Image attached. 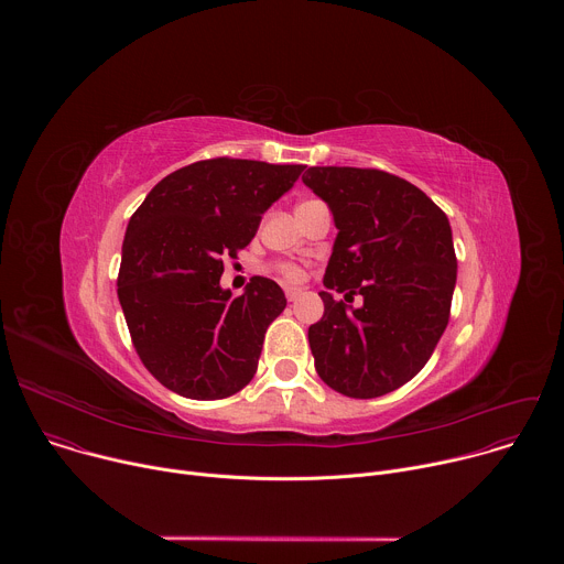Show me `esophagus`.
I'll return each instance as SVG.
<instances>
[{
    "mask_svg": "<svg viewBox=\"0 0 564 564\" xmlns=\"http://www.w3.org/2000/svg\"><path fill=\"white\" fill-rule=\"evenodd\" d=\"M301 296V290L299 288H285V299L288 301H296Z\"/></svg>",
    "mask_w": 564,
    "mask_h": 564,
    "instance_id": "34e87169",
    "label": "esophagus"
}]
</instances>
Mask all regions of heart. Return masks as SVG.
I'll list each match as a JSON object with an SVG mask.
<instances>
[{
  "instance_id": "b5f03b06",
  "label": "heart",
  "mask_w": 564,
  "mask_h": 564,
  "mask_svg": "<svg viewBox=\"0 0 564 564\" xmlns=\"http://www.w3.org/2000/svg\"><path fill=\"white\" fill-rule=\"evenodd\" d=\"M307 203H312V200H307ZM307 203H303V205H307ZM274 270H276L279 276H281L283 281H288V283H299V281L303 279L301 265H296V263H292V261H281V263L274 265Z\"/></svg>"
}]
</instances>
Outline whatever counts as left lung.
<instances>
[{
    "label": "left lung",
    "mask_w": 564,
    "mask_h": 564,
    "mask_svg": "<svg viewBox=\"0 0 564 564\" xmlns=\"http://www.w3.org/2000/svg\"><path fill=\"white\" fill-rule=\"evenodd\" d=\"M339 229L324 285L364 296L348 310L330 292L307 330L314 368L333 390L372 399L411 381L451 318L457 259L446 214L381 170L310 167L301 178Z\"/></svg>",
    "instance_id": "obj_1"
}]
</instances>
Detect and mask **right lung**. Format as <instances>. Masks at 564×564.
<instances>
[{
    "mask_svg": "<svg viewBox=\"0 0 564 564\" xmlns=\"http://www.w3.org/2000/svg\"><path fill=\"white\" fill-rule=\"evenodd\" d=\"M303 170L198 160L160 181L133 212L118 299L140 361L165 388L209 401L252 381L265 330L288 301L265 276L231 296L220 288L223 261L250 246L263 212Z\"/></svg>",
    "mask_w": 564,
    "mask_h": 564,
    "instance_id": "add662e5",
    "label": "right lung"
}]
</instances>
